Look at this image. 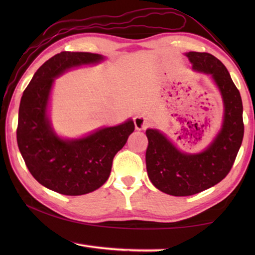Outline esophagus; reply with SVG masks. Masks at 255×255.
<instances>
[{
	"label": "esophagus",
	"mask_w": 255,
	"mask_h": 255,
	"mask_svg": "<svg viewBox=\"0 0 255 255\" xmlns=\"http://www.w3.org/2000/svg\"><path fill=\"white\" fill-rule=\"evenodd\" d=\"M133 124H135L137 130H144V129L149 125V122L144 117V116H136V117L133 118Z\"/></svg>",
	"instance_id": "34e87169"
}]
</instances>
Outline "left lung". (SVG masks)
<instances>
[{"mask_svg": "<svg viewBox=\"0 0 255 255\" xmlns=\"http://www.w3.org/2000/svg\"><path fill=\"white\" fill-rule=\"evenodd\" d=\"M197 72L210 74L221 92L224 117L221 130L199 153L179 149L157 129H147L146 169L150 182L175 197L192 196L214 187L231 171L244 135L243 105L240 91L225 65L208 53L185 54Z\"/></svg>", "mask_w": 255, "mask_h": 255, "instance_id": "obj_1", "label": "left lung"}]
</instances>
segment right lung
<instances>
[{
    "label": "right lung",
    "instance_id": "1",
    "mask_svg": "<svg viewBox=\"0 0 255 255\" xmlns=\"http://www.w3.org/2000/svg\"><path fill=\"white\" fill-rule=\"evenodd\" d=\"M103 59L99 54L62 51L38 68L21 98L16 129L20 153L33 178L60 195L81 196L100 188L109 178L115 155L135 130L132 119L81 138H62L51 127L48 105L56 77Z\"/></svg>",
    "mask_w": 255,
    "mask_h": 255
}]
</instances>
